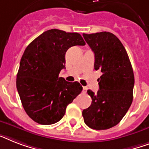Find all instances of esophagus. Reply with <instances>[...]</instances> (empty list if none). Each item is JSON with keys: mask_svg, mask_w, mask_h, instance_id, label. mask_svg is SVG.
<instances>
[{"mask_svg": "<svg viewBox=\"0 0 149 149\" xmlns=\"http://www.w3.org/2000/svg\"><path fill=\"white\" fill-rule=\"evenodd\" d=\"M87 90V87L86 86H83V93H86Z\"/></svg>", "mask_w": 149, "mask_h": 149, "instance_id": "34e87169", "label": "esophagus"}]
</instances>
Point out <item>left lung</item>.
I'll use <instances>...</instances> for the list:
<instances>
[{
	"instance_id": "obj_1",
	"label": "left lung",
	"mask_w": 149,
	"mask_h": 149,
	"mask_svg": "<svg viewBox=\"0 0 149 149\" xmlns=\"http://www.w3.org/2000/svg\"><path fill=\"white\" fill-rule=\"evenodd\" d=\"M95 54L94 69L102 72L98 79L97 93L89 89L92 104L83 111L86 125L105 130L116 125L126 114L133 100V70L125 47L112 33L83 34Z\"/></svg>"
}]
</instances>
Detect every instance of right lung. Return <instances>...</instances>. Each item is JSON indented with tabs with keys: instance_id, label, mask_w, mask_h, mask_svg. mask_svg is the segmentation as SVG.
<instances>
[{
	"instance_id": "add662e5",
	"label": "right lung",
	"mask_w": 149,
	"mask_h": 149,
	"mask_svg": "<svg viewBox=\"0 0 149 149\" xmlns=\"http://www.w3.org/2000/svg\"><path fill=\"white\" fill-rule=\"evenodd\" d=\"M78 33L57 29L43 32L25 49L17 75V89L25 112L41 125H51L63 117L66 106L83 90L78 82L59 77L65 68V54L73 46H84Z\"/></svg>"
}]
</instances>
